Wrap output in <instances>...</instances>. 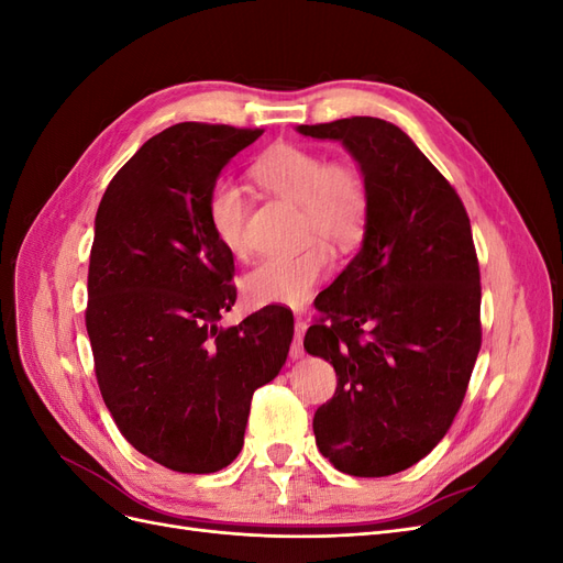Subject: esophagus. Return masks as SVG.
Listing matches in <instances>:
<instances>
[{
	"instance_id": "obj_1",
	"label": "esophagus",
	"mask_w": 563,
	"mask_h": 563,
	"mask_svg": "<svg viewBox=\"0 0 563 563\" xmlns=\"http://www.w3.org/2000/svg\"><path fill=\"white\" fill-rule=\"evenodd\" d=\"M305 331H308V321H305L300 314H296V340L291 345V360H300V356L305 354L302 350V335Z\"/></svg>"
}]
</instances>
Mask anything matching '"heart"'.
I'll return each mask as SVG.
<instances>
[{
  "label": "heart",
  "instance_id": "obj_1",
  "mask_svg": "<svg viewBox=\"0 0 563 563\" xmlns=\"http://www.w3.org/2000/svg\"><path fill=\"white\" fill-rule=\"evenodd\" d=\"M253 176L267 192L298 203L302 236L321 240L333 251H352L368 225V190L364 178L345 164H331L321 152L277 145L255 162ZM246 197L240 185L220 178L207 199L209 225L230 253L246 249ZM331 269L329 249L312 242L296 253L269 255L242 279L249 305L300 308Z\"/></svg>",
  "mask_w": 563,
  "mask_h": 563
}]
</instances>
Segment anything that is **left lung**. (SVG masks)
Segmentation results:
<instances>
[{
    "label": "left lung",
    "instance_id": "1",
    "mask_svg": "<svg viewBox=\"0 0 563 563\" xmlns=\"http://www.w3.org/2000/svg\"><path fill=\"white\" fill-rule=\"evenodd\" d=\"M296 131L343 143L368 190L362 246L317 296L323 319L302 343L338 376L333 399L314 413V439L335 470L389 476L444 439L482 347L470 218L449 180L385 119Z\"/></svg>",
    "mask_w": 563,
    "mask_h": 563
}]
</instances>
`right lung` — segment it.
I'll return each instance as SVG.
<instances>
[{
	"label": "right lung",
	"instance_id": "right-lung-1",
	"mask_svg": "<svg viewBox=\"0 0 563 563\" xmlns=\"http://www.w3.org/2000/svg\"><path fill=\"white\" fill-rule=\"evenodd\" d=\"M261 135L168 126L119 168L96 213L87 331L100 395L129 444L174 472L240 455L253 391L279 376L294 340V314L277 305L218 327L236 300L234 258L207 199Z\"/></svg>",
	"mask_w": 563,
	"mask_h": 563
}]
</instances>
